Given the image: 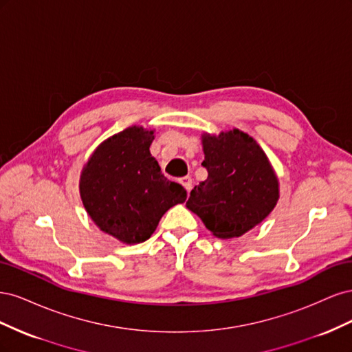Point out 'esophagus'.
Here are the masks:
<instances>
[{
    "label": "esophagus",
    "mask_w": 352,
    "mask_h": 352,
    "mask_svg": "<svg viewBox=\"0 0 352 352\" xmlns=\"http://www.w3.org/2000/svg\"><path fill=\"white\" fill-rule=\"evenodd\" d=\"M180 185H182V186L188 190V192H189V190L192 189V179H190L189 176H185V177L180 179Z\"/></svg>",
    "instance_id": "1"
}]
</instances>
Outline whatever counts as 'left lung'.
<instances>
[{
  "label": "left lung",
  "instance_id": "left-lung-1",
  "mask_svg": "<svg viewBox=\"0 0 352 352\" xmlns=\"http://www.w3.org/2000/svg\"><path fill=\"white\" fill-rule=\"evenodd\" d=\"M201 138L208 177L190 190L186 207L214 236H242L278 204V176L248 133L233 129Z\"/></svg>",
  "mask_w": 352,
  "mask_h": 352
}]
</instances>
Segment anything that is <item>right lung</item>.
<instances>
[{"label":"right lung","mask_w":352,"mask_h":352,"mask_svg":"<svg viewBox=\"0 0 352 352\" xmlns=\"http://www.w3.org/2000/svg\"><path fill=\"white\" fill-rule=\"evenodd\" d=\"M154 131L131 126L101 142L85 164L83 207L102 232L123 243L150 238L164 212L186 199V189L162 173L150 146Z\"/></svg>","instance_id":"1"}]
</instances>
